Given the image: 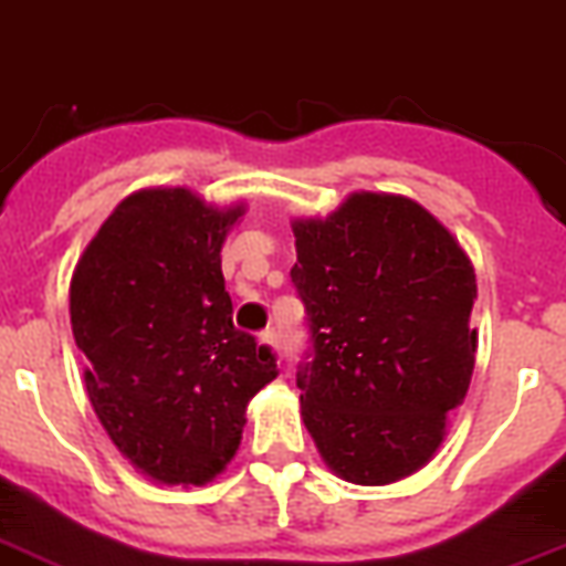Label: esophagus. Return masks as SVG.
<instances>
[{
  "label": "esophagus",
  "mask_w": 566,
  "mask_h": 566,
  "mask_svg": "<svg viewBox=\"0 0 566 566\" xmlns=\"http://www.w3.org/2000/svg\"><path fill=\"white\" fill-rule=\"evenodd\" d=\"M259 345H261V350H268V354L279 356V334H275V331H264V334L259 336Z\"/></svg>",
  "instance_id": "esophagus-1"
}]
</instances>
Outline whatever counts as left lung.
<instances>
[{
  "mask_svg": "<svg viewBox=\"0 0 566 566\" xmlns=\"http://www.w3.org/2000/svg\"><path fill=\"white\" fill-rule=\"evenodd\" d=\"M293 235L291 282L311 334L296 371L302 420L342 481L408 478L443 443L446 411L472 382V261L402 195L354 192Z\"/></svg>",
  "mask_w": 566,
  "mask_h": 566,
  "instance_id": "1",
  "label": "left lung"
}]
</instances>
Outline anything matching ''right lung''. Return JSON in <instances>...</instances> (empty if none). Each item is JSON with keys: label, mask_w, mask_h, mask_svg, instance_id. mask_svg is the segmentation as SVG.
I'll return each mask as SVG.
<instances>
[{"label": "right lung", "mask_w": 566, "mask_h": 566, "mask_svg": "<svg viewBox=\"0 0 566 566\" xmlns=\"http://www.w3.org/2000/svg\"><path fill=\"white\" fill-rule=\"evenodd\" d=\"M244 207L184 187L117 203L71 279L85 391L112 443L151 481L201 486L241 443L247 402L275 356L232 325L221 244Z\"/></svg>", "instance_id": "1"}]
</instances>
